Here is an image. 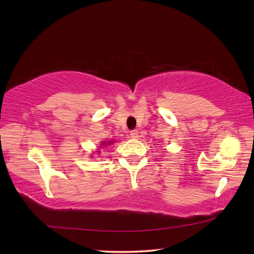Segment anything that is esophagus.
Segmentation results:
<instances>
[{
	"label": "esophagus",
	"instance_id": "obj_1",
	"mask_svg": "<svg viewBox=\"0 0 254 254\" xmlns=\"http://www.w3.org/2000/svg\"><path fill=\"white\" fill-rule=\"evenodd\" d=\"M130 135L132 138H138V131L137 130H133L130 132Z\"/></svg>",
	"mask_w": 254,
	"mask_h": 254
}]
</instances>
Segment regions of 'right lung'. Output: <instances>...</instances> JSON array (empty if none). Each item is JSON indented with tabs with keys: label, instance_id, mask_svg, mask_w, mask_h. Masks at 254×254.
<instances>
[{
	"label": "right lung",
	"instance_id": "add662e5",
	"mask_svg": "<svg viewBox=\"0 0 254 254\" xmlns=\"http://www.w3.org/2000/svg\"><path fill=\"white\" fill-rule=\"evenodd\" d=\"M113 142H111V141H109V142H101V145L100 146L101 147H104V146H108V145H110V144H112Z\"/></svg>",
	"mask_w": 254,
	"mask_h": 254
}]
</instances>
